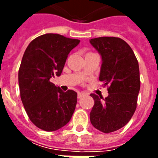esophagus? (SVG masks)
Listing matches in <instances>:
<instances>
[{"label":"esophagus","instance_id":"obj_1","mask_svg":"<svg viewBox=\"0 0 158 158\" xmlns=\"http://www.w3.org/2000/svg\"><path fill=\"white\" fill-rule=\"evenodd\" d=\"M83 93H82V92H79V93H78V95H77V98H82V96H83Z\"/></svg>","mask_w":158,"mask_h":158}]
</instances>
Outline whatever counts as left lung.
I'll return each mask as SVG.
<instances>
[{"instance_id":"1","label":"left lung","mask_w":158,"mask_h":158,"mask_svg":"<svg viewBox=\"0 0 158 158\" xmlns=\"http://www.w3.org/2000/svg\"><path fill=\"white\" fill-rule=\"evenodd\" d=\"M89 42L102 56L99 81L109 93L106 98L90 94L95 104L89 118L95 128L108 134L127 124L136 110L139 64L129 45L119 38L100 37Z\"/></svg>"}]
</instances>
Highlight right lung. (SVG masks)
Segmentation results:
<instances>
[{
    "instance_id": "obj_1",
    "label": "right lung",
    "mask_w": 158,
    "mask_h": 158,
    "mask_svg": "<svg viewBox=\"0 0 158 158\" xmlns=\"http://www.w3.org/2000/svg\"><path fill=\"white\" fill-rule=\"evenodd\" d=\"M79 42L47 33L32 40L23 53L18 71L20 96L29 118L42 130L60 129L75 112L77 93L63 92L50 79L60 76L69 53Z\"/></svg>"
}]
</instances>
